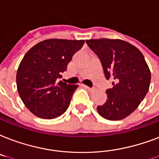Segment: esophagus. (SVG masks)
Wrapping results in <instances>:
<instances>
[{"label": "esophagus", "instance_id": "34e87169", "mask_svg": "<svg viewBox=\"0 0 159 159\" xmlns=\"http://www.w3.org/2000/svg\"><path fill=\"white\" fill-rule=\"evenodd\" d=\"M83 87L84 89H88L89 91H93V90H94V89L90 88V87H88V86H86V85H83Z\"/></svg>", "mask_w": 159, "mask_h": 159}]
</instances>
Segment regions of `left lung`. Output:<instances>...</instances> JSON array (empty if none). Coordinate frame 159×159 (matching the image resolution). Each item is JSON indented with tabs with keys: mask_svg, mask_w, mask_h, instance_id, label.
<instances>
[{
	"mask_svg": "<svg viewBox=\"0 0 159 159\" xmlns=\"http://www.w3.org/2000/svg\"><path fill=\"white\" fill-rule=\"evenodd\" d=\"M87 45L101 61L107 80L114 79L106 90L107 100L97 111L109 120H120L131 114L149 89L151 73L137 47L119 39H93Z\"/></svg>",
	"mask_w": 159,
	"mask_h": 159,
	"instance_id": "left-lung-1",
	"label": "left lung"
}]
</instances>
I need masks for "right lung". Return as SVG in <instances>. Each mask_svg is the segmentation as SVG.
I'll use <instances>...</instances> for the list:
<instances>
[{"label": "right lung", "mask_w": 159, "mask_h": 159, "mask_svg": "<svg viewBox=\"0 0 159 159\" xmlns=\"http://www.w3.org/2000/svg\"><path fill=\"white\" fill-rule=\"evenodd\" d=\"M84 44V40L49 39L34 45L25 55L17 70V90L25 107L35 116L55 119L68 109L78 85L57 81Z\"/></svg>", "instance_id": "obj_1"}]
</instances>
